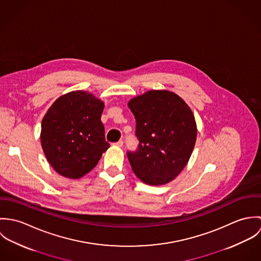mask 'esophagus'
Listing matches in <instances>:
<instances>
[{
	"instance_id": "esophagus-1",
	"label": "esophagus",
	"mask_w": 261,
	"mask_h": 261,
	"mask_svg": "<svg viewBox=\"0 0 261 261\" xmlns=\"http://www.w3.org/2000/svg\"><path fill=\"white\" fill-rule=\"evenodd\" d=\"M113 146H116V147H122L123 146V142L122 141H118L116 143L113 144Z\"/></svg>"
}]
</instances>
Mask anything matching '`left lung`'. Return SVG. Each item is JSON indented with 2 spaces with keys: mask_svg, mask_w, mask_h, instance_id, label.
Wrapping results in <instances>:
<instances>
[{
  "mask_svg": "<svg viewBox=\"0 0 261 261\" xmlns=\"http://www.w3.org/2000/svg\"><path fill=\"white\" fill-rule=\"evenodd\" d=\"M139 146L126 154L134 173L144 183L164 185L185 168L194 149L197 127L186 102L167 90H150L133 98Z\"/></svg>",
  "mask_w": 261,
  "mask_h": 261,
  "instance_id": "left-lung-1",
  "label": "left lung"
}]
</instances>
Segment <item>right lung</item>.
<instances>
[{
    "instance_id": "add662e5",
    "label": "right lung",
    "mask_w": 261,
    "mask_h": 261,
    "mask_svg": "<svg viewBox=\"0 0 261 261\" xmlns=\"http://www.w3.org/2000/svg\"><path fill=\"white\" fill-rule=\"evenodd\" d=\"M103 102L85 91L60 96L42 120L41 145L60 175L78 179L90 172L110 148L101 122Z\"/></svg>"
}]
</instances>
